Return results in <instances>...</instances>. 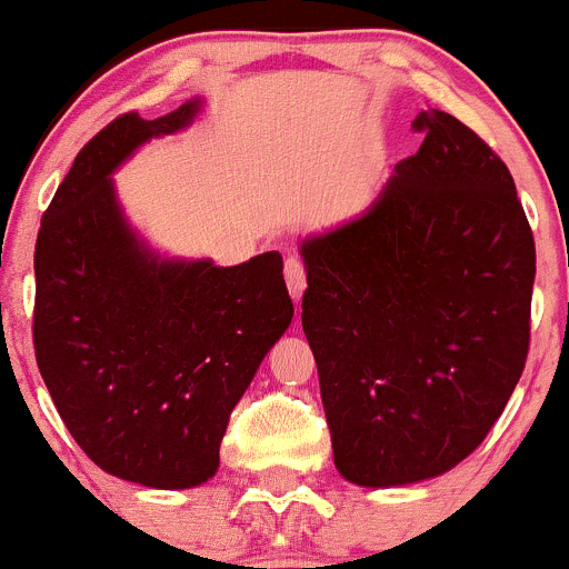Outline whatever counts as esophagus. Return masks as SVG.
I'll list each match as a JSON object with an SVG mask.
<instances>
[{"label": "esophagus", "mask_w": 569, "mask_h": 569, "mask_svg": "<svg viewBox=\"0 0 569 569\" xmlns=\"http://www.w3.org/2000/svg\"><path fill=\"white\" fill-rule=\"evenodd\" d=\"M284 282L292 301H301L303 290H307V271H303V262L296 260V257H290V260L284 262Z\"/></svg>", "instance_id": "1"}]
</instances>
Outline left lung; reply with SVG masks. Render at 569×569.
<instances>
[{
  "mask_svg": "<svg viewBox=\"0 0 569 569\" xmlns=\"http://www.w3.org/2000/svg\"><path fill=\"white\" fill-rule=\"evenodd\" d=\"M362 216L301 243V326L342 478L403 487L448 473L520 381L537 251L515 179L442 110Z\"/></svg>",
  "mask_w": 569,
  "mask_h": 569,
  "instance_id": "left-lung-1",
  "label": "left lung"
}]
</instances>
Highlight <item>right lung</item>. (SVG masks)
Here are the masks:
<instances>
[{
  "label": "right lung",
  "instance_id": "obj_1",
  "mask_svg": "<svg viewBox=\"0 0 569 569\" xmlns=\"http://www.w3.org/2000/svg\"><path fill=\"white\" fill-rule=\"evenodd\" d=\"M201 99L146 121L123 112L77 154L36 243V359L77 446L151 489L218 470L229 415L292 320L279 251L221 268L168 260L129 227L112 171L173 134Z\"/></svg>",
  "mask_w": 569,
  "mask_h": 569
}]
</instances>
